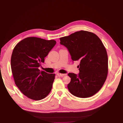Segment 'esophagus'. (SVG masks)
I'll list each match as a JSON object with an SVG mask.
<instances>
[{
	"label": "esophagus",
	"mask_w": 123,
	"mask_h": 123,
	"mask_svg": "<svg viewBox=\"0 0 123 123\" xmlns=\"http://www.w3.org/2000/svg\"><path fill=\"white\" fill-rule=\"evenodd\" d=\"M57 75H58V76L59 77H63L66 75V74H60V73H58Z\"/></svg>",
	"instance_id": "34e87169"
}]
</instances>
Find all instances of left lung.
Instances as JSON below:
<instances>
[{
    "label": "left lung",
    "mask_w": 123,
    "mask_h": 123,
    "mask_svg": "<svg viewBox=\"0 0 123 123\" xmlns=\"http://www.w3.org/2000/svg\"><path fill=\"white\" fill-rule=\"evenodd\" d=\"M67 48L73 61H80L79 73H69L68 90L81 98L93 96L101 89L107 78L108 57L105 47L92 32L81 30L60 38Z\"/></svg>",
    "instance_id": "left-lung-1"
}]
</instances>
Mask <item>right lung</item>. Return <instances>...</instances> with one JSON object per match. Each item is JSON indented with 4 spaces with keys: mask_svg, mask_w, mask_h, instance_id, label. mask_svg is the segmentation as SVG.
I'll return each instance as SVG.
<instances>
[{
    "mask_svg": "<svg viewBox=\"0 0 123 123\" xmlns=\"http://www.w3.org/2000/svg\"><path fill=\"white\" fill-rule=\"evenodd\" d=\"M56 42L38 37H27L14 48L11 59L12 73L16 86L23 94L34 100H40L49 94L55 74L38 68Z\"/></svg>",
    "mask_w": 123,
    "mask_h": 123,
    "instance_id": "1",
    "label": "right lung"
}]
</instances>
